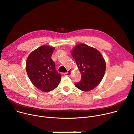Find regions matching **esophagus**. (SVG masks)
I'll return each instance as SVG.
<instances>
[{"label": "esophagus", "mask_w": 134, "mask_h": 134, "mask_svg": "<svg viewBox=\"0 0 134 134\" xmlns=\"http://www.w3.org/2000/svg\"><path fill=\"white\" fill-rule=\"evenodd\" d=\"M71 73H72V72H71V70H68L67 71V72L64 73V75H66V76H69V75H70L71 74Z\"/></svg>", "instance_id": "obj_1"}]
</instances>
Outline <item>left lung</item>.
I'll list each match as a JSON object with an SVG mask.
<instances>
[{
	"label": "left lung",
	"instance_id": "8db88e82",
	"mask_svg": "<svg viewBox=\"0 0 134 134\" xmlns=\"http://www.w3.org/2000/svg\"><path fill=\"white\" fill-rule=\"evenodd\" d=\"M71 54L81 75V80L74 85L84 91L94 89L101 82L106 71L102 55L97 49L84 44L75 46Z\"/></svg>",
	"mask_w": 134,
	"mask_h": 134
}]
</instances>
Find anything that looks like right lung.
Instances as JSON below:
<instances>
[{
	"label": "right lung",
	"instance_id": "obj_1",
	"mask_svg": "<svg viewBox=\"0 0 134 134\" xmlns=\"http://www.w3.org/2000/svg\"><path fill=\"white\" fill-rule=\"evenodd\" d=\"M55 48L43 45L32 51L26 61V71L32 84L43 92L56 88L60 83L61 75L55 69L51 59Z\"/></svg>",
	"mask_w": 134,
	"mask_h": 134
}]
</instances>
